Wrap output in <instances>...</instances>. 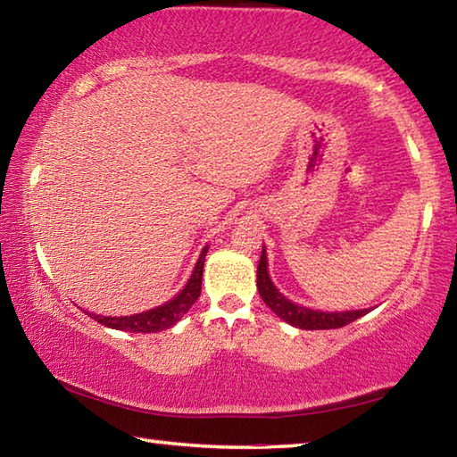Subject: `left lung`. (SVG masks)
I'll return each instance as SVG.
<instances>
[{
    "label": "left lung",
    "mask_w": 457,
    "mask_h": 457,
    "mask_svg": "<svg viewBox=\"0 0 457 457\" xmlns=\"http://www.w3.org/2000/svg\"><path fill=\"white\" fill-rule=\"evenodd\" d=\"M258 292L262 300H264V303L270 306V311H272L276 316H280L284 322L292 324V327H298L304 330L340 328L369 312V308H362V311H345V312H320V311H312V308L294 304L292 300L282 296V294L276 290L272 280H270L266 245L264 250H262V258L258 264Z\"/></svg>",
    "instance_id": "1"
}]
</instances>
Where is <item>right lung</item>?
I'll return each instance as SVG.
<instances>
[{
    "label": "right lung",
    "mask_w": 457,
    "mask_h": 457,
    "mask_svg": "<svg viewBox=\"0 0 457 457\" xmlns=\"http://www.w3.org/2000/svg\"><path fill=\"white\" fill-rule=\"evenodd\" d=\"M205 253L207 247H204L201 256L197 260L195 268H193V274L189 282L185 284V288L177 294L173 300L161 304L157 308H151V311L141 312V314H130V316H100L92 314L90 316L96 322L104 324L108 328L117 330H127V332H159L169 327H173L177 320H181V316L189 311V308L195 304V300L201 294V278H204V264H205Z\"/></svg>",
    "instance_id": "obj_1"
}]
</instances>
